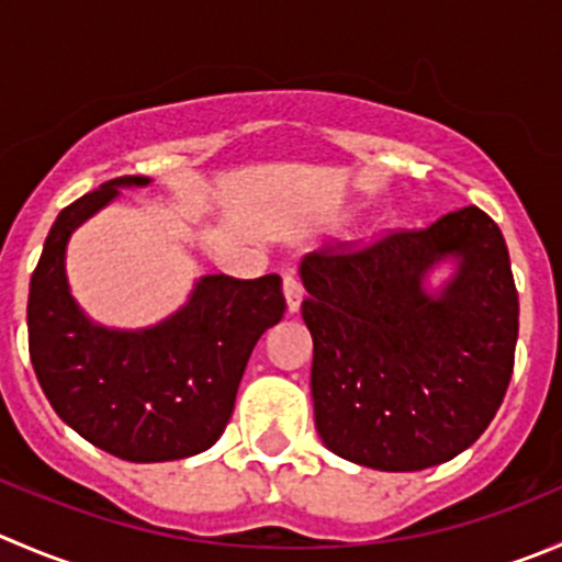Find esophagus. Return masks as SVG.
<instances>
[{
    "instance_id": "esophagus-1",
    "label": "esophagus",
    "mask_w": 562,
    "mask_h": 562,
    "mask_svg": "<svg viewBox=\"0 0 562 562\" xmlns=\"http://www.w3.org/2000/svg\"><path fill=\"white\" fill-rule=\"evenodd\" d=\"M282 291H285L288 313H299V307H302V299H304L302 282H299L296 277H291V274H288L285 280H282Z\"/></svg>"
}]
</instances>
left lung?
I'll return each mask as SVG.
<instances>
[{"instance_id":"left-lung-1","label":"left lung","mask_w":562,"mask_h":562,"mask_svg":"<svg viewBox=\"0 0 562 562\" xmlns=\"http://www.w3.org/2000/svg\"><path fill=\"white\" fill-rule=\"evenodd\" d=\"M454 266L434 286L439 265ZM315 428L340 459L381 472L445 464L477 442L514 373L519 293L481 209L359 252L304 255Z\"/></svg>"}]
</instances>
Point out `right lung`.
Here are the masks:
<instances>
[{"label":"right lung","mask_w":562,"mask_h":562,"mask_svg":"<svg viewBox=\"0 0 562 562\" xmlns=\"http://www.w3.org/2000/svg\"><path fill=\"white\" fill-rule=\"evenodd\" d=\"M131 187H150V178H114L59 211L32 274L26 326L32 368L59 419L117 459L154 464L203 453L222 437L249 353L280 324L285 296L277 274H205L159 324H95L70 293L65 252Z\"/></svg>","instance_id":"obj_1"}]
</instances>
